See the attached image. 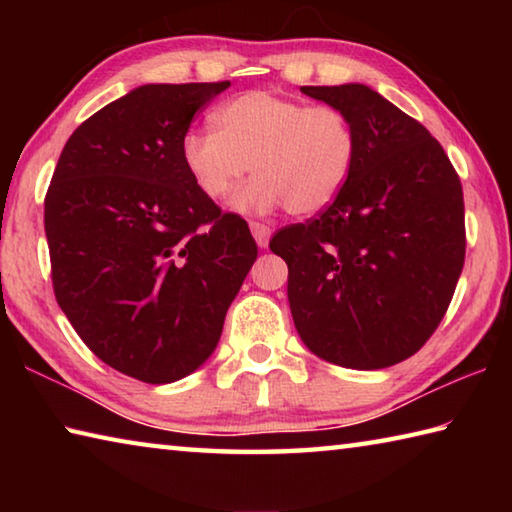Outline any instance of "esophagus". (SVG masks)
<instances>
[{
  "instance_id": "esophagus-1",
  "label": "esophagus",
  "mask_w": 512,
  "mask_h": 512,
  "mask_svg": "<svg viewBox=\"0 0 512 512\" xmlns=\"http://www.w3.org/2000/svg\"><path fill=\"white\" fill-rule=\"evenodd\" d=\"M250 232H253V237H255L259 248H266L268 246V239H271V228H268L266 223L253 221V223H250Z\"/></svg>"
}]
</instances>
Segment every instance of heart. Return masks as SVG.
<instances>
[{
	"mask_svg": "<svg viewBox=\"0 0 512 512\" xmlns=\"http://www.w3.org/2000/svg\"><path fill=\"white\" fill-rule=\"evenodd\" d=\"M214 131L183 140L189 176L210 201L232 194L248 169L257 176L235 198L239 212L311 216L327 210L348 185L359 155L354 121L341 108L246 92L214 112Z\"/></svg>",
	"mask_w": 512,
	"mask_h": 512,
	"instance_id": "b5f03b06",
	"label": "heart"
}]
</instances>
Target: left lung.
Masks as SVG:
<instances>
[{
  "mask_svg": "<svg viewBox=\"0 0 512 512\" xmlns=\"http://www.w3.org/2000/svg\"><path fill=\"white\" fill-rule=\"evenodd\" d=\"M300 90L348 112L359 155L327 210L268 244L289 266L293 323L336 366H395L436 332L461 277V180L436 137L368 85Z\"/></svg>",
  "mask_w": 512,
  "mask_h": 512,
  "instance_id": "1",
  "label": "left lung"
}]
</instances>
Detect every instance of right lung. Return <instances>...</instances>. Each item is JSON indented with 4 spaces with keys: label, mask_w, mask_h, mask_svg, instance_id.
Segmentation results:
<instances>
[{
    "label": "right lung",
    "mask_w": 512,
    "mask_h": 512,
    "mask_svg": "<svg viewBox=\"0 0 512 512\" xmlns=\"http://www.w3.org/2000/svg\"><path fill=\"white\" fill-rule=\"evenodd\" d=\"M221 83H149L76 128L45 196L51 282L81 341L124 375L169 384L203 366L257 259L239 214L183 160Z\"/></svg>",
    "instance_id": "add662e5"
}]
</instances>
